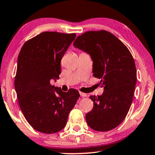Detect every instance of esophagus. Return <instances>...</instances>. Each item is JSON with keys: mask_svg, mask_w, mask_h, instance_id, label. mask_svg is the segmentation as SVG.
Returning a JSON list of instances; mask_svg holds the SVG:
<instances>
[{"mask_svg": "<svg viewBox=\"0 0 155 155\" xmlns=\"http://www.w3.org/2000/svg\"><path fill=\"white\" fill-rule=\"evenodd\" d=\"M80 96L82 97H86L87 96V94H85V93H83V92H80Z\"/></svg>", "mask_w": 155, "mask_h": 155, "instance_id": "34e87169", "label": "esophagus"}]
</instances>
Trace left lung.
<instances>
[{
	"label": "left lung",
	"instance_id": "left-lung-1",
	"mask_svg": "<svg viewBox=\"0 0 155 155\" xmlns=\"http://www.w3.org/2000/svg\"><path fill=\"white\" fill-rule=\"evenodd\" d=\"M74 46L90 54L93 75L104 87L102 95L90 96L94 107L86 115L87 124L96 131L112 130L124 120L133 100L137 79L133 57L120 40L104 30L84 33Z\"/></svg>",
	"mask_w": 155,
	"mask_h": 155
}]
</instances>
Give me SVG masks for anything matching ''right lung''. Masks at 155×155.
Masks as SVG:
<instances>
[{
  "instance_id": "add662e5",
  "label": "right lung",
  "mask_w": 155,
  "mask_h": 155,
  "mask_svg": "<svg viewBox=\"0 0 155 155\" xmlns=\"http://www.w3.org/2000/svg\"><path fill=\"white\" fill-rule=\"evenodd\" d=\"M75 33L43 32L24 43L18 56L15 88L25 119L37 131L56 133L64 128L80 94L50 84L58 80L61 60Z\"/></svg>"
}]
</instances>
